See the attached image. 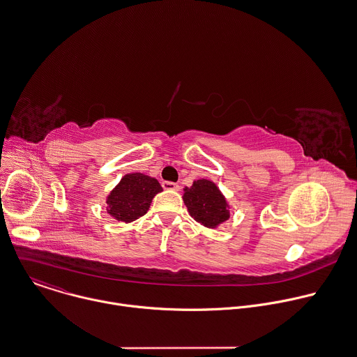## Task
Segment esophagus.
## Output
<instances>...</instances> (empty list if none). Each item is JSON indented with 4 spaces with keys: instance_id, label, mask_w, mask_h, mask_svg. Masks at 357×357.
Returning a JSON list of instances; mask_svg holds the SVG:
<instances>
[{
    "instance_id": "obj_1",
    "label": "esophagus",
    "mask_w": 357,
    "mask_h": 357,
    "mask_svg": "<svg viewBox=\"0 0 357 357\" xmlns=\"http://www.w3.org/2000/svg\"><path fill=\"white\" fill-rule=\"evenodd\" d=\"M162 188L167 190H179V185L175 182H169V181H164Z\"/></svg>"
}]
</instances>
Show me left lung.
Wrapping results in <instances>:
<instances>
[{"instance_id": "1", "label": "left lung", "mask_w": 357, "mask_h": 357, "mask_svg": "<svg viewBox=\"0 0 357 357\" xmlns=\"http://www.w3.org/2000/svg\"><path fill=\"white\" fill-rule=\"evenodd\" d=\"M183 202L190 215L207 228H215L229 218L227 200L211 181L199 179L192 188H185Z\"/></svg>"}]
</instances>
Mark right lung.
Instances as JSON below:
<instances>
[{
  "instance_id": "right-lung-1",
  "label": "right lung",
  "mask_w": 357,
  "mask_h": 357,
  "mask_svg": "<svg viewBox=\"0 0 357 357\" xmlns=\"http://www.w3.org/2000/svg\"><path fill=\"white\" fill-rule=\"evenodd\" d=\"M162 192L157 179L135 172L125 175L107 197V213L122 222L144 215L153 197Z\"/></svg>"
}]
</instances>
